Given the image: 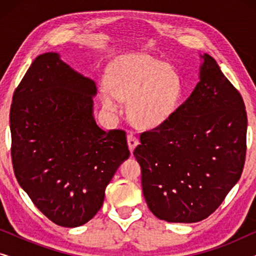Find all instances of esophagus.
<instances>
[{
  "mask_svg": "<svg viewBox=\"0 0 256 256\" xmlns=\"http://www.w3.org/2000/svg\"><path fill=\"white\" fill-rule=\"evenodd\" d=\"M127 142H128V146H129V150H130V152H134V149L136 148V146L138 144V138L134 134H129L128 138H127Z\"/></svg>",
  "mask_w": 256,
  "mask_h": 256,
  "instance_id": "34e87169",
  "label": "esophagus"
}]
</instances>
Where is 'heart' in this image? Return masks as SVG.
Here are the masks:
<instances>
[{
  "label": "heart",
  "instance_id": "b5f03b06",
  "mask_svg": "<svg viewBox=\"0 0 256 256\" xmlns=\"http://www.w3.org/2000/svg\"><path fill=\"white\" fill-rule=\"evenodd\" d=\"M107 84L100 94L104 110L118 113L121 100H129V116L138 127L152 129L166 124L180 104V76L148 54L124 56L112 62Z\"/></svg>",
  "mask_w": 256,
  "mask_h": 256
}]
</instances>
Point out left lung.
Instances as JSON below:
<instances>
[{
    "mask_svg": "<svg viewBox=\"0 0 256 256\" xmlns=\"http://www.w3.org/2000/svg\"><path fill=\"white\" fill-rule=\"evenodd\" d=\"M194 92L166 124L142 132L134 156L150 211L168 222L212 214L242 174L247 114L241 94L211 56H200Z\"/></svg>",
    "mask_w": 256,
    "mask_h": 256,
    "instance_id": "obj_1",
    "label": "left lung"
}]
</instances>
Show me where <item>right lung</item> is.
I'll list each match as a JSON object with an SVG mask.
<instances>
[{
  "label": "right lung",
  "instance_id": "1",
  "mask_svg": "<svg viewBox=\"0 0 256 256\" xmlns=\"http://www.w3.org/2000/svg\"><path fill=\"white\" fill-rule=\"evenodd\" d=\"M96 82L48 52L34 59L10 107L14 172L43 214L62 227L90 222L129 157L126 132L93 116Z\"/></svg>",
  "mask_w": 256,
  "mask_h": 256
}]
</instances>
